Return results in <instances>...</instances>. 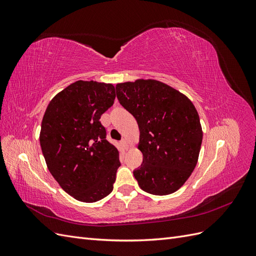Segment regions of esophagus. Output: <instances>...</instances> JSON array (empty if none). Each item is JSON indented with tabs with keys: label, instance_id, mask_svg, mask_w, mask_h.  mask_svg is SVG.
I'll list each match as a JSON object with an SVG mask.
<instances>
[{
	"label": "esophagus",
	"instance_id": "34e87169",
	"mask_svg": "<svg viewBox=\"0 0 256 256\" xmlns=\"http://www.w3.org/2000/svg\"><path fill=\"white\" fill-rule=\"evenodd\" d=\"M120 144H122V146L125 150H128V148H129V145H128V143H127V141L125 140V138H124V140H122Z\"/></svg>",
	"mask_w": 256,
	"mask_h": 256
}]
</instances>
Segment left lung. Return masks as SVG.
<instances>
[{
	"mask_svg": "<svg viewBox=\"0 0 256 256\" xmlns=\"http://www.w3.org/2000/svg\"><path fill=\"white\" fill-rule=\"evenodd\" d=\"M120 104L134 116L143 164L134 175L142 190L174 193L194 170L203 140L194 104L182 92L152 79L116 84Z\"/></svg>",
	"mask_w": 256,
	"mask_h": 256,
	"instance_id": "8db88e82",
	"label": "left lung"
}]
</instances>
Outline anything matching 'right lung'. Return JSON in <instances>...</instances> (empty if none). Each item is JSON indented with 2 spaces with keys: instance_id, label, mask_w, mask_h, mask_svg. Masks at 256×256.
I'll return each mask as SVG.
<instances>
[{
  "instance_id": "obj_1",
  "label": "right lung",
  "mask_w": 256,
  "mask_h": 256,
  "mask_svg": "<svg viewBox=\"0 0 256 256\" xmlns=\"http://www.w3.org/2000/svg\"><path fill=\"white\" fill-rule=\"evenodd\" d=\"M114 99L113 84L79 80L54 96L44 115L40 142L48 170L80 202H97L113 190L120 152L99 120Z\"/></svg>"
}]
</instances>
